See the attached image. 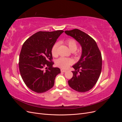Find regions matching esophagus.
Masks as SVG:
<instances>
[{
	"label": "esophagus",
	"instance_id": "1",
	"mask_svg": "<svg viewBox=\"0 0 122 122\" xmlns=\"http://www.w3.org/2000/svg\"><path fill=\"white\" fill-rule=\"evenodd\" d=\"M61 72H66V70H64V69H61Z\"/></svg>",
	"mask_w": 122,
	"mask_h": 122
}]
</instances>
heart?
I'll list each match as a JSON object with an SVG mask.
<instances>
[{"label": "heart", "instance_id": "b5f03b06", "mask_svg": "<svg viewBox=\"0 0 122 122\" xmlns=\"http://www.w3.org/2000/svg\"><path fill=\"white\" fill-rule=\"evenodd\" d=\"M65 43L69 47L70 50L72 52H74V54L75 56H79V53L75 52L77 48V44L75 40L72 39H69L65 41ZM58 47V44L55 43L51 49V53L54 57H56L58 55L57 49ZM75 52H74V51ZM73 59L68 57H61L58 58L56 61V65L58 67L62 69H67L70 65L73 63Z\"/></svg>", "mask_w": 122, "mask_h": 122}]
</instances>
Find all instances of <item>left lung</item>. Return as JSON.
Segmentation results:
<instances>
[{"label":"left lung","instance_id":"left-lung-1","mask_svg":"<svg viewBox=\"0 0 122 122\" xmlns=\"http://www.w3.org/2000/svg\"><path fill=\"white\" fill-rule=\"evenodd\" d=\"M74 38L82 47V54L79 61L73 66L72 78L68 80L69 86L75 91L84 93L91 90L99 78L101 72V53L95 41L86 33L74 29L65 31Z\"/></svg>","mask_w":122,"mask_h":122}]
</instances>
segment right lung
I'll return each instance as SVG.
<instances>
[{
  "mask_svg": "<svg viewBox=\"0 0 122 122\" xmlns=\"http://www.w3.org/2000/svg\"><path fill=\"white\" fill-rule=\"evenodd\" d=\"M63 30L39 31L25 41L20 53L19 67L24 82L37 93L52 88L58 68L53 67L51 49Z\"/></svg>",
  "mask_w": 122,
  "mask_h": 122,
  "instance_id": "right-lung-1",
  "label": "right lung"
}]
</instances>
